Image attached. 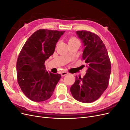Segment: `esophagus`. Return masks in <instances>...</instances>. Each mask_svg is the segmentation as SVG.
<instances>
[{
    "label": "esophagus",
    "instance_id": "obj_1",
    "mask_svg": "<svg viewBox=\"0 0 130 130\" xmlns=\"http://www.w3.org/2000/svg\"><path fill=\"white\" fill-rule=\"evenodd\" d=\"M61 74L62 76H64L65 75H66L68 74V73L67 72H62V73H61Z\"/></svg>",
    "mask_w": 130,
    "mask_h": 130
}]
</instances>
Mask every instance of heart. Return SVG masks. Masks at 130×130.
Returning a JSON list of instances; mask_svg holds the SVG:
<instances>
[{
  "mask_svg": "<svg viewBox=\"0 0 130 130\" xmlns=\"http://www.w3.org/2000/svg\"><path fill=\"white\" fill-rule=\"evenodd\" d=\"M68 42L69 44H73V43H80L79 40H78L77 38L75 37L74 36L69 37L68 38Z\"/></svg>",
  "mask_w": 130,
  "mask_h": 130,
  "instance_id": "obj_1",
  "label": "heart"
}]
</instances>
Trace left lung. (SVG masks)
<instances>
[{
  "mask_svg": "<svg viewBox=\"0 0 130 130\" xmlns=\"http://www.w3.org/2000/svg\"><path fill=\"white\" fill-rule=\"evenodd\" d=\"M84 43L82 60L87 70L83 78L76 76L70 88L75 99L84 103L95 101L107 89L111 72V63L103 42L97 35L86 30L77 31Z\"/></svg>",
  "mask_w": 130,
  "mask_h": 130,
  "instance_id": "8db88e82",
  "label": "left lung"
}]
</instances>
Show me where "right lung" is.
Returning a JSON list of instances; mask_svg holds the SVG:
<instances>
[{
	"mask_svg": "<svg viewBox=\"0 0 130 130\" xmlns=\"http://www.w3.org/2000/svg\"><path fill=\"white\" fill-rule=\"evenodd\" d=\"M65 31L40 29L27 39L18 56L17 81L25 96L35 102L52 96L60 74L46 71V60L54 53L56 43Z\"/></svg>",
	"mask_w": 130,
	"mask_h": 130,
	"instance_id": "obj_1",
	"label": "right lung"
}]
</instances>
